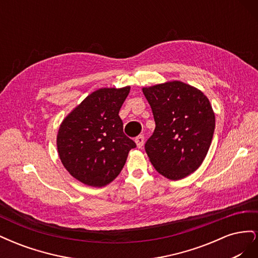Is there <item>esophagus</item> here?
<instances>
[{
	"label": "esophagus",
	"mask_w": 258,
	"mask_h": 258,
	"mask_svg": "<svg viewBox=\"0 0 258 258\" xmlns=\"http://www.w3.org/2000/svg\"><path fill=\"white\" fill-rule=\"evenodd\" d=\"M136 143L139 148H142L144 145V136H139L136 138Z\"/></svg>",
	"instance_id": "34e87169"
}]
</instances>
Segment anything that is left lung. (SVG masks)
Listing matches in <instances>:
<instances>
[{"label":"left lung","instance_id":"8db88e82","mask_svg":"<svg viewBox=\"0 0 258 258\" xmlns=\"http://www.w3.org/2000/svg\"><path fill=\"white\" fill-rule=\"evenodd\" d=\"M156 127L145 151L157 172L181 179L205 160L215 129L209 99L199 89L173 81L143 88Z\"/></svg>","mask_w":258,"mask_h":258}]
</instances>
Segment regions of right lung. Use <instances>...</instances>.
Here are the masks:
<instances>
[{"instance_id":"1","label":"right lung","mask_w":258,"mask_h":258,"mask_svg":"<svg viewBox=\"0 0 258 258\" xmlns=\"http://www.w3.org/2000/svg\"><path fill=\"white\" fill-rule=\"evenodd\" d=\"M130 87L101 88L62 121L57 147L62 165L80 182L93 187L111 183L137 144L123 134L118 115Z\"/></svg>"}]
</instances>
